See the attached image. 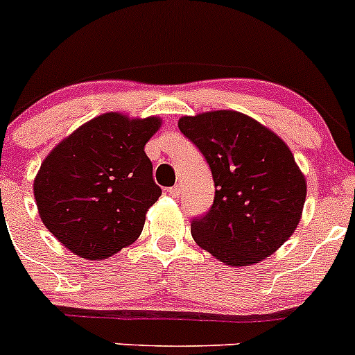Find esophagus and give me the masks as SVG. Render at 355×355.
I'll list each match as a JSON object with an SVG mask.
<instances>
[{
  "instance_id": "obj_1",
  "label": "esophagus",
  "mask_w": 355,
  "mask_h": 355,
  "mask_svg": "<svg viewBox=\"0 0 355 355\" xmlns=\"http://www.w3.org/2000/svg\"><path fill=\"white\" fill-rule=\"evenodd\" d=\"M180 192H182L180 185H173V187L168 189V194H170L171 198H178V196H180Z\"/></svg>"
}]
</instances>
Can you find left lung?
Instances as JSON below:
<instances>
[{
	"label": "left lung",
	"instance_id": "8db88e82",
	"mask_svg": "<svg viewBox=\"0 0 355 355\" xmlns=\"http://www.w3.org/2000/svg\"><path fill=\"white\" fill-rule=\"evenodd\" d=\"M206 157L214 200L191 232L198 245L230 266H249L275 252L297 228L306 178L275 132L239 111H209L178 120Z\"/></svg>",
	"mask_w": 355,
	"mask_h": 355
}]
</instances>
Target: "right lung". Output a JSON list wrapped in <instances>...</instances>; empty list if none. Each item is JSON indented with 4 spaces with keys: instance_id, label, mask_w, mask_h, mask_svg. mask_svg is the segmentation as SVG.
Instances as JSON below:
<instances>
[{
    "instance_id": "add662e5",
    "label": "right lung",
    "mask_w": 355,
    "mask_h": 355,
    "mask_svg": "<svg viewBox=\"0 0 355 355\" xmlns=\"http://www.w3.org/2000/svg\"><path fill=\"white\" fill-rule=\"evenodd\" d=\"M157 116L105 113L78 127L42 161L34 180L39 216L67 249L106 259L137 241L161 196L144 146Z\"/></svg>"
}]
</instances>
